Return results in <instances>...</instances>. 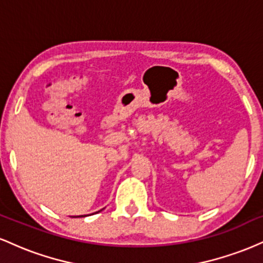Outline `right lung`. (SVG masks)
I'll use <instances>...</instances> for the list:
<instances>
[{"instance_id": "obj_1", "label": "right lung", "mask_w": 263, "mask_h": 263, "mask_svg": "<svg viewBox=\"0 0 263 263\" xmlns=\"http://www.w3.org/2000/svg\"><path fill=\"white\" fill-rule=\"evenodd\" d=\"M96 213H99V211H96ZM84 216H86V215H80V216H71V218H84Z\"/></svg>"}]
</instances>
